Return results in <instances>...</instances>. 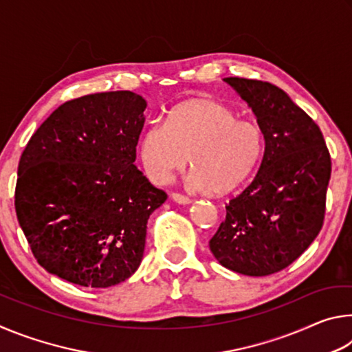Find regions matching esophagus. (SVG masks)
Listing matches in <instances>:
<instances>
[{
	"label": "esophagus",
	"instance_id": "1",
	"mask_svg": "<svg viewBox=\"0 0 352 352\" xmlns=\"http://www.w3.org/2000/svg\"><path fill=\"white\" fill-rule=\"evenodd\" d=\"M170 197H172V200L175 201V204H180V205H189L190 201H192L189 197H186V195L178 194V192H174V194L170 195Z\"/></svg>",
	"mask_w": 352,
	"mask_h": 352
}]
</instances>
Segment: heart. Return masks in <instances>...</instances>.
Masks as SVG:
<instances>
[{"mask_svg":"<svg viewBox=\"0 0 352 352\" xmlns=\"http://www.w3.org/2000/svg\"><path fill=\"white\" fill-rule=\"evenodd\" d=\"M265 152L264 130L256 121L212 99H190L153 122L141 135L142 168L153 183H169L188 168L195 189L226 194L245 183Z\"/></svg>","mask_w":352,"mask_h":352,"instance_id":"b5f03b06","label":"heart"}]
</instances>
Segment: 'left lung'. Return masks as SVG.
Masks as SVG:
<instances>
[{"label":"left lung","mask_w":352,"mask_h":352,"mask_svg":"<svg viewBox=\"0 0 352 352\" xmlns=\"http://www.w3.org/2000/svg\"><path fill=\"white\" fill-rule=\"evenodd\" d=\"M223 80L252 107L265 152L254 180L226 205L210 250L226 269L267 276L300 258L318 236L331 155L320 127L281 88L241 77Z\"/></svg>","instance_id":"8db88e82"}]
</instances>
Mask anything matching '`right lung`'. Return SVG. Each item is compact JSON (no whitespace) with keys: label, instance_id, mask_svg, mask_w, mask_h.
<instances>
[{"label":"right lung","instance_id":"1","mask_svg":"<svg viewBox=\"0 0 352 352\" xmlns=\"http://www.w3.org/2000/svg\"><path fill=\"white\" fill-rule=\"evenodd\" d=\"M146 107L132 91L71 99L23 151L16 217L52 275L105 289L138 270L148 216L168 199L135 166Z\"/></svg>","mask_w":352,"mask_h":352}]
</instances>
